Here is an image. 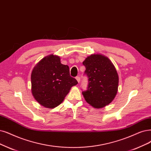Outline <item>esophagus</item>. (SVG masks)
<instances>
[{
    "label": "esophagus",
    "mask_w": 151,
    "mask_h": 151,
    "mask_svg": "<svg viewBox=\"0 0 151 151\" xmlns=\"http://www.w3.org/2000/svg\"><path fill=\"white\" fill-rule=\"evenodd\" d=\"M76 80H77L78 82V83L80 82V76H76Z\"/></svg>",
    "instance_id": "34e87169"
}]
</instances>
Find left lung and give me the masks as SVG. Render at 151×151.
Segmentation results:
<instances>
[{"label": "left lung", "mask_w": 151, "mask_h": 151, "mask_svg": "<svg viewBox=\"0 0 151 151\" xmlns=\"http://www.w3.org/2000/svg\"><path fill=\"white\" fill-rule=\"evenodd\" d=\"M88 78L87 90L82 91L86 102L95 108H101L115 98L119 78L111 61L102 55H92L83 62Z\"/></svg>", "instance_id": "8db88e82"}]
</instances>
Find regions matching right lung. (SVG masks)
<instances>
[{
	"mask_svg": "<svg viewBox=\"0 0 151 151\" xmlns=\"http://www.w3.org/2000/svg\"><path fill=\"white\" fill-rule=\"evenodd\" d=\"M31 82L33 97L47 108L61 104L70 88L78 84L70 76L68 66L61 64L60 57L53 55L45 57L34 67Z\"/></svg>",
	"mask_w": 151,
	"mask_h": 151,
	"instance_id": "right-lung-1",
	"label": "right lung"
}]
</instances>
